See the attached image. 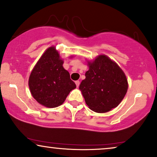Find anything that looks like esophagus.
Segmentation results:
<instances>
[{"mask_svg":"<svg viewBox=\"0 0 157 157\" xmlns=\"http://www.w3.org/2000/svg\"><path fill=\"white\" fill-rule=\"evenodd\" d=\"M75 83H76V86H77V87H78V86H79V85H80V81H76V82H75Z\"/></svg>","mask_w":157,"mask_h":157,"instance_id":"esophagus-1","label":"esophagus"}]
</instances>
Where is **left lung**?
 <instances>
[{
    "label": "left lung",
    "instance_id": "obj_1",
    "mask_svg": "<svg viewBox=\"0 0 157 157\" xmlns=\"http://www.w3.org/2000/svg\"><path fill=\"white\" fill-rule=\"evenodd\" d=\"M86 78L79 89L89 109L98 113L117 107L128 91V80L118 65L105 55L88 62Z\"/></svg>",
    "mask_w": 157,
    "mask_h": 157
}]
</instances>
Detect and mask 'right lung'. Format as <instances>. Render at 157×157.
Here are the masks:
<instances>
[{"label": "right lung", "instance_id": "add662e5", "mask_svg": "<svg viewBox=\"0 0 157 157\" xmlns=\"http://www.w3.org/2000/svg\"><path fill=\"white\" fill-rule=\"evenodd\" d=\"M63 60L55 47H50L37 61L29 78L32 97L44 107L53 108L62 105L71 91L76 88L65 70Z\"/></svg>", "mask_w": 157, "mask_h": 157}]
</instances>
